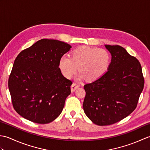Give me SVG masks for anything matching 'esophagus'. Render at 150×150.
I'll use <instances>...</instances> for the list:
<instances>
[{
	"label": "esophagus",
	"mask_w": 150,
	"mask_h": 150,
	"mask_svg": "<svg viewBox=\"0 0 150 150\" xmlns=\"http://www.w3.org/2000/svg\"><path fill=\"white\" fill-rule=\"evenodd\" d=\"M79 86H80V84L75 83V82H73V83L72 85H71V92L75 91V90H76V89H77V88H79Z\"/></svg>",
	"instance_id": "1"
}]
</instances>
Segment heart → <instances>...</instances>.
<instances>
[{"label":"heart","mask_w":150,"mask_h":150,"mask_svg":"<svg viewBox=\"0 0 150 150\" xmlns=\"http://www.w3.org/2000/svg\"><path fill=\"white\" fill-rule=\"evenodd\" d=\"M110 59V54L106 49L81 46L73 51L72 57L63 55L60 59L59 68L64 76L70 78L79 66L81 71L79 79L86 76L89 81H95L106 72Z\"/></svg>","instance_id":"heart-1"}]
</instances>
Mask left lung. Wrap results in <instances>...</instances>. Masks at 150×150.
<instances>
[{
	"label": "left lung",
	"mask_w": 150,
	"mask_h": 150,
	"mask_svg": "<svg viewBox=\"0 0 150 150\" xmlns=\"http://www.w3.org/2000/svg\"><path fill=\"white\" fill-rule=\"evenodd\" d=\"M106 47L111 54L108 71L84 86V113L98 126L111 125L131 114L144 85L142 67L136 57L119 45Z\"/></svg>",
	"instance_id": "1"
}]
</instances>
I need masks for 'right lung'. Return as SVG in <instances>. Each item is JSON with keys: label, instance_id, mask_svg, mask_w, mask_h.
Wrapping results in <instances>:
<instances>
[{"label": "right lung", "instance_id": "1", "mask_svg": "<svg viewBox=\"0 0 150 150\" xmlns=\"http://www.w3.org/2000/svg\"><path fill=\"white\" fill-rule=\"evenodd\" d=\"M71 47L62 41L43 39L16 57L8 88L13 107L21 116L47 124L61 113L72 81L62 74L59 61Z\"/></svg>", "mask_w": 150, "mask_h": 150}]
</instances>
